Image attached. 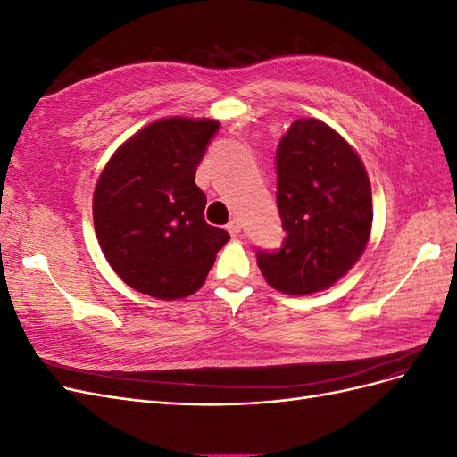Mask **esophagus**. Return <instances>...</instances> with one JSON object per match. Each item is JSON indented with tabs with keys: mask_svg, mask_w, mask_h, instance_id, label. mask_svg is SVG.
<instances>
[{
	"mask_svg": "<svg viewBox=\"0 0 457 457\" xmlns=\"http://www.w3.org/2000/svg\"><path fill=\"white\" fill-rule=\"evenodd\" d=\"M227 230L232 234V237H238V234L242 232V223L238 219H232L230 223L227 225Z\"/></svg>",
	"mask_w": 457,
	"mask_h": 457,
	"instance_id": "obj_1",
	"label": "esophagus"
}]
</instances>
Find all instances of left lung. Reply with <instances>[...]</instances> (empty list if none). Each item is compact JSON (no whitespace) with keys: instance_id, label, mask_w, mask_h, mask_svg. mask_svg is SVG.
Segmentation results:
<instances>
[{"instance_id":"left-lung-1","label":"left lung","mask_w":457,"mask_h":457,"mask_svg":"<svg viewBox=\"0 0 457 457\" xmlns=\"http://www.w3.org/2000/svg\"><path fill=\"white\" fill-rule=\"evenodd\" d=\"M276 175L286 238L278 252L257 250V265L282 294L322 292L366 250L373 212L364 163L324 121L301 118L276 150Z\"/></svg>"}]
</instances>
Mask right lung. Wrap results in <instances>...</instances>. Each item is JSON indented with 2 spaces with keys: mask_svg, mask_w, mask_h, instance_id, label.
Listing matches in <instances>:
<instances>
[{
  "mask_svg": "<svg viewBox=\"0 0 457 457\" xmlns=\"http://www.w3.org/2000/svg\"><path fill=\"white\" fill-rule=\"evenodd\" d=\"M217 129L205 118L158 120L123 143L96 181V240L137 292L163 301L192 295L230 238L205 223V195L195 181Z\"/></svg>",
  "mask_w": 457,
  "mask_h": 457,
  "instance_id": "obj_1",
  "label": "right lung"
}]
</instances>
